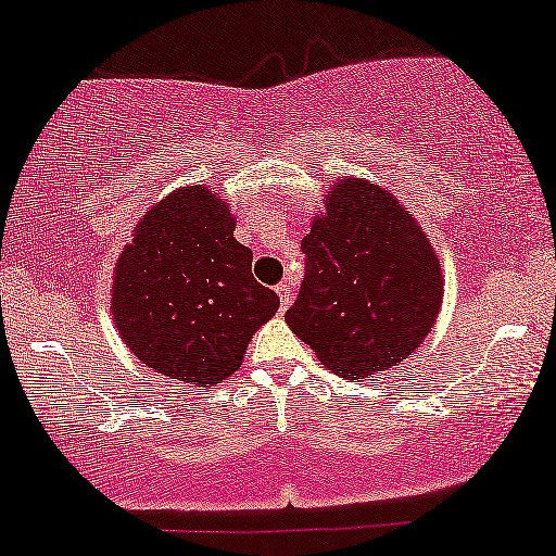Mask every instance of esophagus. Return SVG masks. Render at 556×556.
<instances>
[{
    "instance_id": "obj_1",
    "label": "esophagus",
    "mask_w": 556,
    "mask_h": 556,
    "mask_svg": "<svg viewBox=\"0 0 556 556\" xmlns=\"http://www.w3.org/2000/svg\"><path fill=\"white\" fill-rule=\"evenodd\" d=\"M277 295H279V305H282V311H287V307H290V303H292V290H290V285H287V282L277 285Z\"/></svg>"
}]
</instances>
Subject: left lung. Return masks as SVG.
Wrapping results in <instances>:
<instances>
[{
  "label": "left lung",
  "instance_id": "obj_1",
  "mask_svg": "<svg viewBox=\"0 0 556 556\" xmlns=\"http://www.w3.org/2000/svg\"><path fill=\"white\" fill-rule=\"evenodd\" d=\"M300 249L305 277L285 320L331 372L376 376L422 344L443 279L430 240L396 197L363 178L339 180Z\"/></svg>",
  "mask_w": 556,
  "mask_h": 556
}]
</instances>
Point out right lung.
<instances>
[{
	"label": "right lung",
	"instance_id": "add662e5",
	"mask_svg": "<svg viewBox=\"0 0 556 556\" xmlns=\"http://www.w3.org/2000/svg\"><path fill=\"white\" fill-rule=\"evenodd\" d=\"M236 219L204 186H186L150 210L116 264L113 318L152 370L212 386L243 363L253 331L279 307L251 274Z\"/></svg>",
	"mask_w": 556,
	"mask_h": 556
}]
</instances>
